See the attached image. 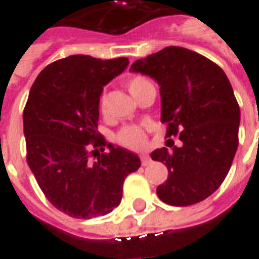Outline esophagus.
Instances as JSON below:
<instances>
[{"mask_svg":"<svg viewBox=\"0 0 259 259\" xmlns=\"http://www.w3.org/2000/svg\"><path fill=\"white\" fill-rule=\"evenodd\" d=\"M141 163H143V166H147V165H150L151 163V158L148 157L147 154H141Z\"/></svg>","mask_w":259,"mask_h":259,"instance_id":"obj_1","label":"esophagus"}]
</instances>
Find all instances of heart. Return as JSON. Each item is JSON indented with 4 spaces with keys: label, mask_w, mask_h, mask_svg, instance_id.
Masks as SVG:
<instances>
[{
    "label": "heart",
    "mask_w": 259,
    "mask_h": 259,
    "mask_svg": "<svg viewBox=\"0 0 259 259\" xmlns=\"http://www.w3.org/2000/svg\"><path fill=\"white\" fill-rule=\"evenodd\" d=\"M151 83L143 77V76H133L130 77L127 81H126V87L127 90L130 91L132 96L137 97V94L140 93L144 87L150 85ZM104 104H105V97H101V108H104ZM118 141L123 146L129 147V148H140L144 141H146V136H144V132L141 127H137V126H127V127H123V129L119 132L118 135Z\"/></svg>",
    "instance_id": "1"
}]
</instances>
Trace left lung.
<instances>
[{"mask_svg":"<svg viewBox=\"0 0 259 259\" xmlns=\"http://www.w3.org/2000/svg\"><path fill=\"white\" fill-rule=\"evenodd\" d=\"M130 72L157 81L166 137L179 136V146L169 139L166 147L151 152L169 172L157 187L159 200L175 206L205 200L222 185L239 146L240 108L228 76L212 61L182 47L139 59Z\"/></svg>","mask_w":259,"mask_h":259,"instance_id":"8db88e82","label":"left lung"}]
</instances>
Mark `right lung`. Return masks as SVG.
I'll use <instances>...</instances> for the list:
<instances>
[{
  "instance_id": "add662e5",
  "label": "right lung",
  "mask_w": 259,
  "mask_h": 259,
  "mask_svg": "<svg viewBox=\"0 0 259 259\" xmlns=\"http://www.w3.org/2000/svg\"><path fill=\"white\" fill-rule=\"evenodd\" d=\"M127 65V58L70 55L42 69L31 85L23 112L27 163L47 200L69 217L109 213L120 204L126 176L140 168L135 152L97 140L104 85ZM90 141L108 152L90 154Z\"/></svg>"
}]
</instances>
